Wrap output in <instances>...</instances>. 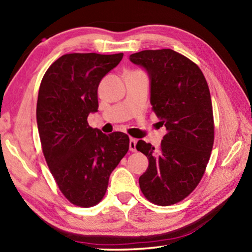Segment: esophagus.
<instances>
[{
  "mask_svg": "<svg viewBox=\"0 0 252 252\" xmlns=\"http://www.w3.org/2000/svg\"><path fill=\"white\" fill-rule=\"evenodd\" d=\"M136 143H137V140L136 138H133L131 137L130 138V143H129V148L131 152H136Z\"/></svg>",
  "mask_w": 252,
  "mask_h": 252,
  "instance_id": "34e87169",
  "label": "esophagus"
}]
</instances>
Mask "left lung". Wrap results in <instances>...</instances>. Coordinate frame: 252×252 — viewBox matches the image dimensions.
Segmentation results:
<instances>
[{
    "label": "left lung",
    "mask_w": 252,
    "mask_h": 252,
    "mask_svg": "<svg viewBox=\"0 0 252 252\" xmlns=\"http://www.w3.org/2000/svg\"><path fill=\"white\" fill-rule=\"evenodd\" d=\"M130 61L151 78L153 110L167 129L158 149L140 140L136 149L148 159L140 176L143 195L158 206H170L199 184L215 142L210 91L200 68L170 49L132 54Z\"/></svg>",
    "instance_id": "1"
}]
</instances>
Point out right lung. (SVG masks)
Wrapping results in <instances>:
<instances>
[{
  "label": "right lung",
  "instance_id": "add662e5",
  "mask_svg": "<svg viewBox=\"0 0 252 252\" xmlns=\"http://www.w3.org/2000/svg\"><path fill=\"white\" fill-rule=\"evenodd\" d=\"M111 55L72 53L58 58L42 79L36 122L42 152L58 189L72 205L89 208L103 199L110 173L129 151V136L106 135L88 123L97 111L100 80L119 63Z\"/></svg>",
  "mask_w": 252,
  "mask_h": 252
}]
</instances>
